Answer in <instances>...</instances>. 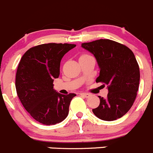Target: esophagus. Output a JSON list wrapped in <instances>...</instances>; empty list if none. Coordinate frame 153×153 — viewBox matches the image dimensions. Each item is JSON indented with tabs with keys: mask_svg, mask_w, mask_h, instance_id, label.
<instances>
[{
	"mask_svg": "<svg viewBox=\"0 0 153 153\" xmlns=\"http://www.w3.org/2000/svg\"><path fill=\"white\" fill-rule=\"evenodd\" d=\"M80 95H81V96L84 97V98H89L90 97V94L89 93H86V92H81V93H80Z\"/></svg>",
	"mask_w": 153,
	"mask_h": 153,
	"instance_id": "obj_1",
	"label": "esophagus"
}]
</instances>
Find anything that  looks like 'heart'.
Returning <instances> with one entry per match:
<instances>
[{"label":"heart","mask_w":153,"mask_h":153,"mask_svg":"<svg viewBox=\"0 0 153 153\" xmlns=\"http://www.w3.org/2000/svg\"><path fill=\"white\" fill-rule=\"evenodd\" d=\"M86 56H89V55H88V54H82V55L80 56L79 58H84V57H86Z\"/></svg>","instance_id":"1"}]
</instances>
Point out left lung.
Returning a JSON list of instances; mask_svg holds the SVG:
<instances>
[{
    "instance_id": "obj_1",
    "label": "left lung",
    "mask_w": 153,
    "mask_h": 153,
    "mask_svg": "<svg viewBox=\"0 0 153 153\" xmlns=\"http://www.w3.org/2000/svg\"><path fill=\"white\" fill-rule=\"evenodd\" d=\"M81 46L96 58L100 68L96 82L108 85L107 97L99 96V106L92 112L104 121L121 118L132 107L139 86V66L134 53L126 46L109 39L84 43Z\"/></svg>"
}]
</instances>
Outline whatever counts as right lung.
Masks as SVG:
<instances>
[{
	"mask_svg": "<svg viewBox=\"0 0 153 153\" xmlns=\"http://www.w3.org/2000/svg\"><path fill=\"white\" fill-rule=\"evenodd\" d=\"M75 47L41 44L29 49L20 61L15 77L17 94L29 115L41 124H58L69 114V104L76 95L58 93L54 90L53 81L59 77L63 56Z\"/></svg>",
	"mask_w": 153,
	"mask_h": 153,
	"instance_id": "obj_1",
	"label": "right lung"
}]
</instances>
